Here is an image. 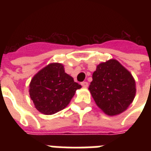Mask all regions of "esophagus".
<instances>
[{
  "mask_svg": "<svg viewBox=\"0 0 151 151\" xmlns=\"http://www.w3.org/2000/svg\"><path fill=\"white\" fill-rule=\"evenodd\" d=\"M81 85H82L83 87H85V88H87L88 86V83L86 82V81H83V82L81 83Z\"/></svg>",
  "mask_w": 151,
  "mask_h": 151,
  "instance_id": "34e87169",
  "label": "esophagus"
}]
</instances>
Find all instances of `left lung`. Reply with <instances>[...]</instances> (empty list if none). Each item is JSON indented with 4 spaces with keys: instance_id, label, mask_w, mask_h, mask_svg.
Returning a JSON list of instances; mask_svg holds the SVG:
<instances>
[{
    "instance_id": "1",
    "label": "left lung",
    "mask_w": 151,
    "mask_h": 151,
    "mask_svg": "<svg viewBox=\"0 0 151 151\" xmlns=\"http://www.w3.org/2000/svg\"><path fill=\"white\" fill-rule=\"evenodd\" d=\"M88 89L96 105L110 116L124 112L136 92L132 75L116 59L97 66Z\"/></svg>"
}]
</instances>
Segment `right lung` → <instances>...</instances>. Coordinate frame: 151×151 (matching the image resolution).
I'll use <instances>...</instances> for the list:
<instances>
[{"mask_svg":"<svg viewBox=\"0 0 151 151\" xmlns=\"http://www.w3.org/2000/svg\"><path fill=\"white\" fill-rule=\"evenodd\" d=\"M81 85L65 73L63 64H48L36 73L29 84V96L35 107L44 114L51 115L68 105Z\"/></svg>","mask_w":151,"mask_h":151,"instance_id":"add662e5","label":"right lung"}]
</instances>
